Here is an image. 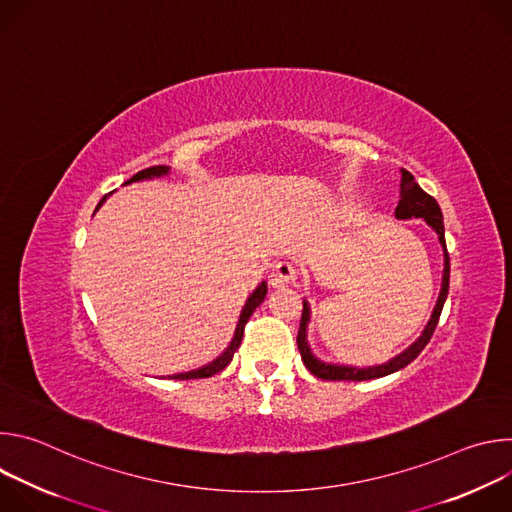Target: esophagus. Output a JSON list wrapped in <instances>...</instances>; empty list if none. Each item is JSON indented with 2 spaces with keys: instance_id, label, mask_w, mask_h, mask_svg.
Wrapping results in <instances>:
<instances>
[{
  "instance_id": "obj_1",
  "label": "esophagus",
  "mask_w": 512,
  "mask_h": 512,
  "mask_svg": "<svg viewBox=\"0 0 512 512\" xmlns=\"http://www.w3.org/2000/svg\"><path fill=\"white\" fill-rule=\"evenodd\" d=\"M298 279V269L291 261H279L275 263L271 275H269V283L271 287H287L294 285Z\"/></svg>"
}]
</instances>
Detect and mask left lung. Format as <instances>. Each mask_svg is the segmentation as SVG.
<instances>
[{"label":"left lung","instance_id":"obj_1","mask_svg":"<svg viewBox=\"0 0 512 512\" xmlns=\"http://www.w3.org/2000/svg\"><path fill=\"white\" fill-rule=\"evenodd\" d=\"M401 190H399V204L395 208V216L397 218H425L427 225L440 235V243L444 247V257H446V267H444V281H442V291H440V300L435 304V310L431 314L429 324L425 326L423 334L419 336V340L415 344H411L405 352H401L399 356L391 358L389 362L381 364V367H369V369H356V367H338V364H328L318 360L312 352L310 346L306 342V326L310 320V308L304 302V310H302V320H300V330H298V348L302 354V360L306 364V369L324 381H369V379H379L385 375H391L403 367H407L409 362H413L419 352L427 346V342L431 340L437 322H440L446 298H448V289H450V255L446 249V235H444V216L440 210V204L435 202L433 196H429L417 182L415 178L407 172L401 170Z\"/></svg>","mask_w":512,"mask_h":512}]
</instances>
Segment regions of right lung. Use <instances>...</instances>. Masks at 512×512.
Instances as JSON below:
<instances>
[{
  "mask_svg": "<svg viewBox=\"0 0 512 512\" xmlns=\"http://www.w3.org/2000/svg\"><path fill=\"white\" fill-rule=\"evenodd\" d=\"M168 166H152V168H145V170H141V172H137L131 180H127V184L129 182H137V180H143V178H152V176H162V174H168ZM103 200H105V196H103ZM103 200L99 202V206L103 204ZM97 206V208H99ZM265 294H267V283L263 281L253 294H251V298L247 300V304H245V308H243V312H241V318H239V324H237V332H235V338H233V342H231V346L218 356L216 360H212L210 364H206V367H202V369H196V371H190V373H180V375H174L172 379H178V381H188V379H206V377H212V375H216V373H221L227 364L233 360V354L237 352V348L241 346V340H243V332H245V324L249 322V318H251V314L255 312V308H259V304L265 300Z\"/></svg>",
  "mask_w": 512,
  "mask_h": 512,
  "instance_id": "add662e5",
  "label": "right lung"
}]
</instances>
